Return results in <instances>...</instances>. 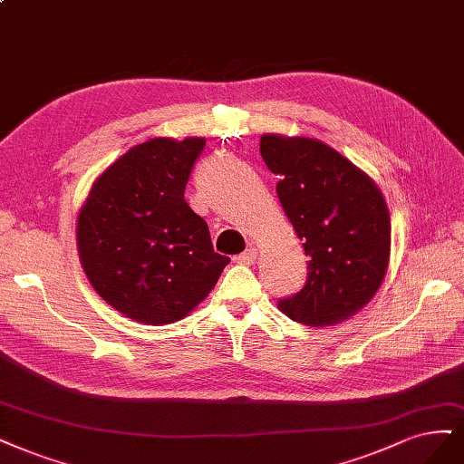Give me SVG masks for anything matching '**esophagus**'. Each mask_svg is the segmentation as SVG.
I'll return each mask as SVG.
<instances>
[{"instance_id":"1","label":"esophagus","mask_w":464,"mask_h":464,"mask_svg":"<svg viewBox=\"0 0 464 464\" xmlns=\"http://www.w3.org/2000/svg\"><path fill=\"white\" fill-rule=\"evenodd\" d=\"M255 259H257V249H253V247L246 249L244 253H239L234 257V261L239 263V265H253Z\"/></svg>"}]
</instances>
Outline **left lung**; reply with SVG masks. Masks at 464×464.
I'll return each mask as SVG.
<instances>
[{
    "label": "left lung",
    "mask_w": 464,
    "mask_h": 464,
    "mask_svg": "<svg viewBox=\"0 0 464 464\" xmlns=\"http://www.w3.org/2000/svg\"><path fill=\"white\" fill-rule=\"evenodd\" d=\"M265 165L280 179L282 209L303 242L307 282L278 309L313 328L343 323L386 276L392 222L376 182L321 140L263 134Z\"/></svg>",
    "instance_id": "8db88e82"
}]
</instances>
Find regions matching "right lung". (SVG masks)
I'll list each match as a JSON object with an SVG mask.
<instances>
[{
	"mask_svg": "<svg viewBox=\"0 0 464 464\" xmlns=\"http://www.w3.org/2000/svg\"><path fill=\"white\" fill-rule=\"evenodd\" d=\"M205 138H151L109 165L76 222L80 265L103 301L141 324H170L209 295L225 266L184 189Z\"/></svg>",
	"mask_w": 464,
	"mask_h": 464,
	"instance_id": "1",
	"label": "right lung"
}]
</instances>
